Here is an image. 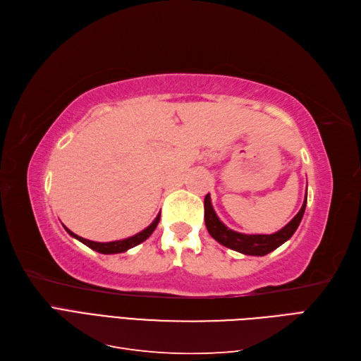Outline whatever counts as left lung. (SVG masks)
Segmentation results:
<instances>
[{
	"label": "left lung",
	"instance_id": "left-lung-1",
	"mask_svg": "<svg viewBox=\"0 0 361 361\" xmlns=\"http://www.w3.org/2000/svg\"><path fill=\"white\" fill-rule=\"evenodd\" d=\"M305 203H307V192H305V199L301 206L300 212L295 215L292 220L280 228L279 232L272 233V235H245V233H239L228 228L224 226L220 218L216 216L212 203H211V195L206 194L204 197V224L207 232L215 239V241L220 243L221 245L232 248L235 251H239L243 255L248 256H265L271 253L272 250L279 248L281 244H285L288 239L297 231L302 215L305 211Z\"/></svg>",
	"mask_w": 361,
	"mask_h": 361
}]
</instances>
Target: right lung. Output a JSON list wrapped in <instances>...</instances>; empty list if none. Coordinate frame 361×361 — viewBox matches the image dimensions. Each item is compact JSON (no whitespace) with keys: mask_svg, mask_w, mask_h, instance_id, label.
I'll list each match as a JSON object with an SVG mask.
<instances>
[{"mask_svg":"<svg viewBox=\"0 0 361 361\" xmlns=\"http://www.w3.org/2000/svg\"><path fill=\"white\" fill-rule=\"evenodd\" d=\"M159 218H161V214H158V216L155 218L154 223H152L150 226H147V227L145 228V231H141L140 233H137V235H134V236H130V238L122 239V241H113V243H94V241H89V239H85V238H81V236H78V235H75L73 232L69 231L68 227H64V228H66V232H68L71 236H73L75 239H78L80 243L85 244L87 247H90L92 250L97 251V253H102V255H116V253H123V251H126V250L133 248V247L141 244L143 241H146V239H147L152 233H154V231H155L158 223H159Z\"/></svg>","mask_w":361,"mask_h":361,"instance_id":"obj_1","label":"right lung"}]
</instances>
